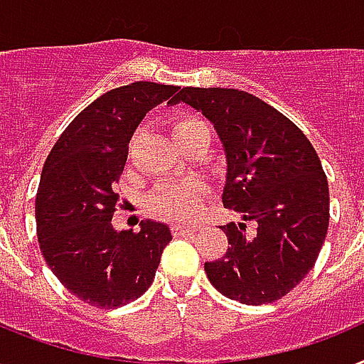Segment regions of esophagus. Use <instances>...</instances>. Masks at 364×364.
I'll list each match as a JSON object with an SVG mask.
<instances>
[{
    "instance_id": "esophagus-1",
    "label": "esophagus",
    "mask_w": 364,
    "mask_h": 364,
    "mask_svg": "<svg viewBox=\"0 0 364 364\" xmlns=\"http://www.w3.org/2000/svg\"><path fill=\"white\" fill-rule=\"evenodd\" d=\"M191 230H196V226H191V224H174L173 232L174 235H180V233H188Z\"/></svg>"
}]
</instances>
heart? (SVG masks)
Segmentation results:
<instances>
[{"label": "heart", "instance_id": "1", "mask_svg": "<svg viewBox=\"0 0 364 364\" xmlns=\"http://www.w3.org/2000/svg\"><path fill=\"white\" fill-rule=\"evenodd\" d=\"M207 129L205 123L196 117H176L173 121V134L176 142H182L193 132ZM203 186L199 182H182V184H161L157 186L148 199V205L156 214H161L171 220H184L196 213Z\"/></svg>", "mask_w": 364, "mask_h": 364}]
</instances>
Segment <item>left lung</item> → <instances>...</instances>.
<instances>
[{
	"label": "left lung",
	"mask_w": 364,
	"mask_h": 364,
	"mask_svg": "<svg viewBox=\"0 0 364 364\" xmlns=\"http://www.w3.org/2000/svg\"><path fill=\"white\" fill-rule=\"evenodd\" d=\"M174 102L214 125L226 154L222 203L243 218L222 226L230 247L205 262L208 281L241 304L275 302L308 275L325 243L328 182L319 156L289 117L249 92L184 87Z\"/></svg>",
	"instance_id": "1"
}]
</instances>
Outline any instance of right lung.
Returning a JSON list of instances; mask_svg holds the SVG:
<instances>
[{
  "mask_svg": "<svg viewBox=\"0 0 364 364\" xmlns=\"http://www.w3.org/2000/svg\"><path fill=\"white\" fill-rule=\"evenodd\" d=\"M180 87L136 81L104 92L53 146L36 197L39 249L74 296L114 309L148 290L173 239L171 228L140 222L117 232L112 216L132 134L151 108L174 102Z\"/></svg>",
  "mask_w": 364,
  "mask_h": 364,
  "instance_id": "right-lung-1",
  "label": "right lung"
}]
</instances>
